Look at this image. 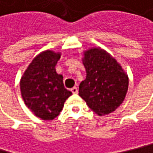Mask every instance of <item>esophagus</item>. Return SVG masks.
<instances>
[{
    "instance_id": "34e87169",
    "label": "esophagus",
    "mask_w": 153,
    "mask_h": 153,
    "mask_svg": "<svg viewBox=\"0 0 153 153\" xmlns=\"http://www.w3.org/2000/svg\"><path fill=\"white\" fill-rule=\"evenodd\" d=\"M71 91H72L74 94H77V93H78V88H77L76 86H74V87H73V88L71 89Z\"/></svg>"
}]
</instances>
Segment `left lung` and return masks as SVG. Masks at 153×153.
Listing matches in <instances>:
<instances>
[{"label": "left lung", "mask_w": 153, "mask_h": 153, "mask_svg": "<svg viewBox=\"0 0 153 153\" xmlns=\"http://www.w3.org/2000/svg\"><path fill=\"white\" fill-rule=\"evenodd\" d=\"M86 78L79 84V95L99 116L108 115L123 102L128 78L115 58L100 48L84 53Z\"/></svg>", "instance_id": "obj_1"}]
</instances>
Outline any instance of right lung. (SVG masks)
<instances>
[{"instance_id": "add662e5", "label": "right lung", "mask_w": 153, "mask_h": 153, "mask_svg": "<svg viewBox=\"0 0 153 153\" xmlns=\"http://www.w3.org/2000/svg\"><path fill=\"white\" fill-rule=\"evenodd\" d=\"M61 55L51 50L35 57L20 79L21 95L26 106L37 117L53 120L72 92L64 87L63 77L56 72Z\"/></svg>"}]
</instances>
